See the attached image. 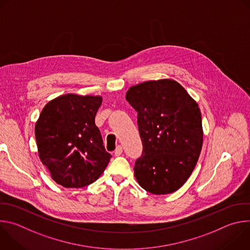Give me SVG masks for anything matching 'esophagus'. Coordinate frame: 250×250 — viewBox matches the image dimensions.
Listing matches in <instances>:
<instances>
[{
	"label": "esophagus",
	"mask_w": 250,
	"mask_h": 250,
	"mask_svg": "<svg viewBox=\"0 0 250 250\" xmlns=\"http://www.w3.org/2000/svg\"><path fill=\"white\" fill-rule=\"evenodd\" d=\"M122 153H123V147L119 146L116 148V150H115V155H116V156H120Z\"/></svg>",
	"instance_id": "obj_1"
}]
</instances>
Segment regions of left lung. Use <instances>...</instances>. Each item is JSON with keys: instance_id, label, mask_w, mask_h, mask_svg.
<instances>
[{"instance_id": "left-lung-1", "label": "left lung", "mask_w": 250, "mask_h": 250, "mask_svg": "<svg viewBox=\"0 0 250 250\" xmlns=\"http://www.w3.org/2000/svg\"><path fill=\"white\" fill-rule=\"evenodd\" d=\"M125 99L137 112L144 146L134 166L138 184L154 195L180 189L191 176L203 146L198 103L172 79L131 86Z\"/></svg>"}]
</instances>
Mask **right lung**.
<instances>
[{
  "label": "right lung",
  "mask_w": 250,
  "mask_h": 250,
  "mask_svg": "<svg viewBox=\"0 0 250 250\" xmlns=\"http://www.w3.org/2000/svg\"><path fill=\"white\" fill-rule=\"evenodd\" d=\"M102 101L101 96L61 95L44 105L35 124L40 159L65 188L92 184L112 157L95 125Z\"/></svg>",
  "instance_id": "right-lung-1"
}]
</instances>
